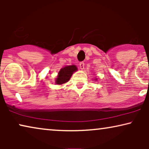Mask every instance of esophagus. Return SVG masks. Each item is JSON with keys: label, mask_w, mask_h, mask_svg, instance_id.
<instances>
[{"label": "esophagus", "mask_w": 149, "mask_h": 149, "mask_svg": "<svg viewBox=\"0 0 149 149\" xmlns=\"http://www.w3.org/2000/svg\"><path fill=\"white\" fill-rule=\"evenodd\" d=\"M80 68L81 69V70H83V69L85 68V63L83 62H81L80 63Z\"/></svg>", "instance_id": "1"}]
</instances>
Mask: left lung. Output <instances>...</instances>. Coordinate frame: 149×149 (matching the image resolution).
<instances>
[{"mask_svg": "<svg viewBox=\"0 0 149 149\" xmlns=\"http://www.w3.org/2000/svg\"><path fill=\"white\" fill-rule=\"evenodd\" d=\"M94 81H97V78H95V79H94Z\"/></svg>", "mask_w": 149, "mask_h": 149, "instance_id": "obj_1", "label": "left lung"}]
</instances>
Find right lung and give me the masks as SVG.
I'll list each match as a JSON object with an SVG mask.
<instances>
[{
	"instance_id": "add662e5",
	"label": "right lung",
	"mask_w": 149,
	"mask_h": 149,
	"mask_svg": "<svg viewBox=\"0 0 149 149\" xmlns=\"http://www.w3.org/2000/svg\"><path fill=\"white\" fill-rule=\"evenodd\" d=\"M77 70L78 68L75 65H70V66L63 67L58 72V76L55 81L56 84L62 85L66 83L70 80L73 73L77 71Z\"/></svg>"
}]
</instances>
